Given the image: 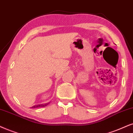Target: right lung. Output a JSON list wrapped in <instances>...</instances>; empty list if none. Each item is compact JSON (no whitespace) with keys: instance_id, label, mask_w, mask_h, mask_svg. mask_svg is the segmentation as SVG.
<instances>
[{"instance_id":"obj_1","label":"right lung","mask_w":133,"mask_h":133,"mask_svg":"<svg viewBox=\"0 0 133 133\" xmlns=\"http://www.w3.org/2000/svg\"><path fill=\"white\" fill-rule=\"evenodd\" d=\"M50 103V102H49ZM49 103H46V104H38V105H34V106L32 107V108H38V107H45L46 105H48Z\"/></svg>"}]
</instances>
